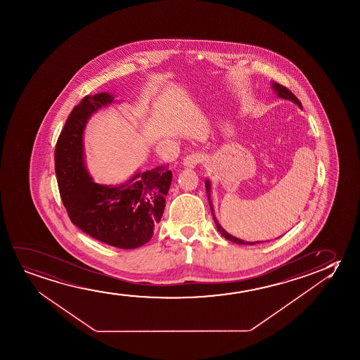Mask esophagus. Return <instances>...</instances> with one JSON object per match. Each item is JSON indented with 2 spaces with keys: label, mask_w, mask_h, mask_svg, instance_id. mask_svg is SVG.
Masks as SVG:
<instances>
[{
  "label": "esophagus",
  "mask_w": 360,
  "mask_h": 360,
  "mask_svg": "<svg viewBox=\"0 0 360 360\" xmlns=\"http://www.w3.org/2000/svg\"><path fill=\"white\" fill-rule=\"evenodd\" d=\"M202 160H204V156H202V153H191V155H187V156L184 158L183 165H184L186 167L194 168L197 166L198 163L202 162Z\"/></svg>",
  "instance_id": "1"
}]
</instances>
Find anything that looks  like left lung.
Returning a JSON list of instances; mask_svg holds the SVG:
<instances>
[{
    "instance_id": "8db88e82",
    "label": "left lung",
    "mask_w": 360,
    "mask_h": 360,
    "mask_svg": "<svg viewBox=\"0 0 360 360\" xmlns=\"http://www.w3.org/2000/svg\"><path fill=\"white\" fill-rule=\"evenodd\" d=\"M271 89H274V92H276V96L279 97V98L288 99V101H291V102H294V103L297 104L301 109H302V105H301V102L299 99L296 98L295 94H291V91L284 87V86H281V84H276L274 81H271ZM205 189H207V199H209V205H210V209H212V217H214V221H215V225H217V231L221 233L222 236L225 237L226 240L229 241L235 242V243H238V245H256V243H259V242H247L242 241L240 238H237V237L232 236L230 235L226 230H224V227L219 224V221L217 220V217L214 215V207H212V200H210V182L209 181H205Z\"/></svg>"
}]
</instances>
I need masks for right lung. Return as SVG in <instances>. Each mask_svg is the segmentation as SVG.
Listing matches in <instances>:
<instances>
[{"mask_svg": "<svg viewBox=\"0 0 360 360\" xmlns=\"http://www.w3.org/2000/svg\"><path fill=\"white\" fill-rule=\"evenodd\" d=\"M112 103L103 92L72 109L55 146V173L74 225L109 246L133 250L148 243L161 221L172 172L161 165L114 187L94 182L84 165V130L92 114Z\"/></svg>", "mask_w": 360, "mask_h": 360, "instance_id": "right-lung-1", "label": "right lung"}]
</instances>
